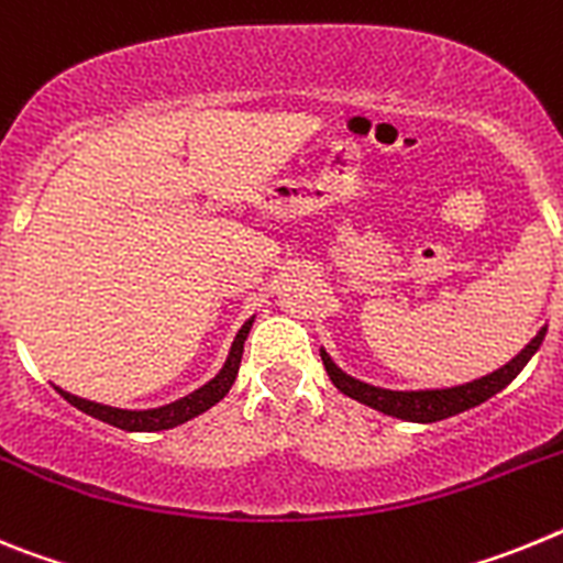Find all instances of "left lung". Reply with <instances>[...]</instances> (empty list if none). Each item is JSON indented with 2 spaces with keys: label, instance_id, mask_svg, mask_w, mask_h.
<instances>
[{
  "label": "left lung",
  "instance_id": "obj_1",
  "mask_svg": "<svg viewBox=\"0 0 563 563\" xmlns=\"http://www.w3.org/2000/svg\"><path fill=\"white\" fill-rule=\"evenodd\" d=\"M547 335V327H541L536 332V338L527 343L525 350L507 361L501 369L490 372L485 377H476L471 383H460V386H449V389H417V391H395V389H380V386H372V383H363L357 377L346 375L341 366H335L327 350L321 346V361H324V369L330 375V380L335 383V389L343 391L352 400L369 406V409L383 411V415L397 417V420L406 422H437L449 420V417L462 415V411L474 409L479 402L490 400L494 395H499L507 383L514 380L521 369L527 366V361L539 352L541 341Z\"/></svg>",
  "mask_w": 563,
  "mask_h": 563
}]
</instances>
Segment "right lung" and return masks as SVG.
Instances as JSON below:
<instances>
[{"instance_id":"obj_1","label":"right lung","mask_w":563,"mask_h":563,"mask_svg":"<svg viewBox=\"0 0 563 563\" xmlns=\"http://www.w3.org/2000/svg\"><path fill=\"white\" fill-rule=\"evenodd\" d=\"M253 327V318H247L242 330L236 332L231 343V352H228V361L225 366L220 369V375L211 377L206 386L200 389H194L191 395L180 397V400L168 402V406H161V409H114V406H103V402L96 400H87V397H78V395H69V391L58 389V395L69 402V406H76L78 411L84 415L96 417V420L109 422L114 429H123V431H166L174 429V426H183L188 422L191 417L202 415L208 411L211 406L222 400V397L231 391L233 380L239 375V363H242V352H245V338Z\"/></svg>"}]
</instances>
